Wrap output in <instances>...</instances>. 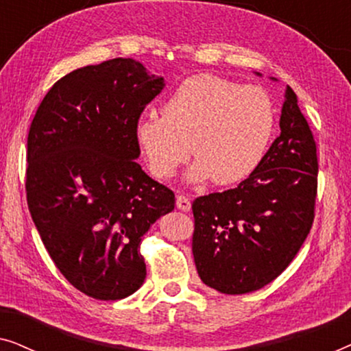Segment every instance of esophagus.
Wrapping results in <instances>:
<instances>
[{
	"label": "esophagus",
	"instance_id": "34e87169",
	"mask_svg": "<svg viewBox=\"0 0 351 351\" xmlns=\"http://www.w3.org/2000/svg\"><path fill=\"white\" fill-rule=\"evenodd\" d=\"M176 204H177V208H179L180 210H184V213H189V210L191 209L190 198H186V196H184V195H179V196H177Z\"/></svg>",
	"mask_w": 351,
	"mask_h": 351
}]
</instances>
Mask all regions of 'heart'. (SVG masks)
I'll return each instance as SVG.
<instances>
[{
	"label": "heart",
	"instance_id": "heart-1",
	"mask_svg": "<svg viewBox=\"0 0 351 351\" xmlns=\"http://www.w3.org/2000/svg\"><path fill=\"white\" fill-rule=\"evenodd\" d=\"M165 114L138 118L134 136L152 174L166 179L189 160L190 182L238 184L261 165L275 131V107L262 88L214 75H195L177 86Z\"/></svg>",
	"mask_w": 351,
	"mask_h": 351
}]
</instances>
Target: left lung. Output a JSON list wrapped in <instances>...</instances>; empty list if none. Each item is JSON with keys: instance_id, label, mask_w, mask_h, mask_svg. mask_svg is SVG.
<instances>
[{"instance_id": "left-lung-1", "label": "left lung", "mask_w": 351, "mask_h": 351, "mask_svg": "<svg viewBox=\"0 0 351 351\" xmlns=\"http://www.w3.org/2000/svg\"><path fill=\"white\" fill-rule=\"evenodd\" d=\"M285 97L281 134L256 171L237 189L199 196L191 204L196 270L222 294H246L280 276L313 223L316 143L289 86Z\"/></svg>"}]
</instances>
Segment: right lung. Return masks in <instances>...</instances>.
<instances>
[{"mask_svg": "<svg viewBox=\"0 0 351 351\" xmlns=\"http://www.w3.org/2000/svg\"><path fill=\"white\" fill-rule=\"evenodd\" d=\"M162 88V76L118 57L60 78L32 121L28 209L56 267L93 299L143 285V234L174 209L172 190L136 161V123Z\"/></svg>", "mask_w": 351, "mask_h": 351, "instance_id": "1", "label": "right lung"}]
</instances>
